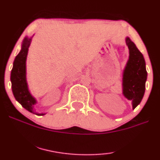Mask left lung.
Returning a JSON list of instances; mask_svg holds the SVG:
<instances>
[{
    "label": "left lung",
    "mask_w": 160,
    "mask_h": 160,
    "mask_svg": "<svg viewBox=\"0 0 160 160\" xmlns=\"http://www.w3.org/2000/svg\"><path fill=\"white\" fill-rule=\"evenodd\" d=\"M129 50V58L123 74V94L132 101L133 109L142 101L146 90L147 71L142 53L128 37L126 38Z\"/></svg>",
    "instance_id": "obj_1"
}]
</instances>
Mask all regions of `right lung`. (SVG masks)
I'll list each match as a JSON object with an SVG mask.
<instances>
[{
	"label": "right lung",
	"mask_w": 160,
	"mask_h": 160,
	"mask_svg": "<svg viewBox=\"0 0 160 160\" xmlns=\"http://www.w3.org/2000/svg\"><path fill=\"white\" fill-rule=\"evenodd\" d=\"M32 39V37H25L22 41L21 50L14 59L10 79L14 98L22 105V107L37 115H44L45 113L39 114L34 111L33 108L37 101L28 90L26 82V58Z\"/></svg>",
	"instance_id": "obj_1"
}]
</instances>
